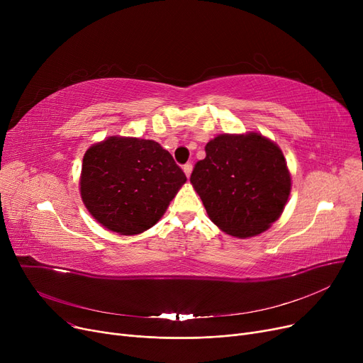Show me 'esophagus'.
<instances>
[{
  "instance_id": "esophagus-1",
  "label": "esophagus",
  "mask_w": 363,
  "mask_h": 363,
  "mask_svg": "<svg viewBox=\"0 0 363 363\" xmlns=\"http://www.w3.org/2000/svg\"><path fill=\"white\" fill-rule=\"evenodd\" d=\"M184 174L186 175V178H189V175H191V172H193V164L191 163H186V164H184Z\"/></svg>"
}]
</instances>
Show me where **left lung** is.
Returning <instances> with one entry per match:
<instances>
[{
    "label": "left lung",
    "instance_id": "obj_1",
    "mask_svg": "<svg viewBox=\"0 0 363 363\" xmlns=\"http://www.w3.org/2000/svg\"><path fill=\"white\" fill-rule=\"evenodd\" d=\"M191 178L211 220L235 238L269 230L291 191L281 148L259 132L220 133L204 147Z\"/></svg>",
    "mask_w": 363,
    "mask_h": 363
}]
</instances>
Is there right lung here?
I'll list each match as a JSON object with an SVG mask.
<instances>
[{
	"instance_id": "obj_1",
	"label": "right lung",
	"mask_w": 363,
	"mask_h": 363,
	"mask_svg": "<svg viewBox=\"0 0 363 363\" xmlns=\"http://www.w3.org/2000/svg\"><path fill=\"white\" fill-rule=\"evenodd\" d=\"M185 181L159 143L113 135L86 150L79 191L91 216L106 230L137 235L162 219Z\"/></svg>"
}]
</instances>
